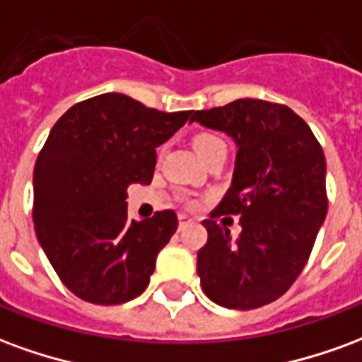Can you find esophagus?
Listing matches in <instances>:
<instances>
[{"label": "esophagus", "mask_w": 362, "mask_h": 362, "mask_svg": "<svg viewBox=\"0 0 362 362\" xmlns=\"http://www.w3.org/2000/svg\"><path fill=\"white\" fill-rule=\"evenodd\" d=\"M189 217H186V215H180V217H178V228H184L186 227V225H189Z\"/></svg>", "instance_id": "esophagus-1"}]
</instances>
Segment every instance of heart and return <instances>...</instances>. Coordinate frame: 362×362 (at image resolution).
<instances>
[{"mask_svg": "<svg viewBox=\"0 0 362 362\" xmlns=\"http://www.w3.org/2000/svg\"><path fill=\"white\" fill-rule=\"evenodd\" d=\"M219 147H225V149H227V145H225V141L221 139L219 135L199 134L194 137V151H196L199 158L205 157L207 153H211L213 149H219Z\"/></svg>", "mask_w": 362, "mask_h": 362, "instance_id": "heart-1", "label": "heart"}]
</instances>
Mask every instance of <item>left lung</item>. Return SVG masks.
I'll return each instance as SVG.
<instances>
[{
	"label": "left lung",
	"instance_id": "8db88e82",
	"mask_svg": "<svg viewBox=\"0 0 362 362\" xmlns=\"http://www.w3.org/2000/svg\"><path fill=\"white\" fill-rule=\"evenodd\" d=\"M189 122L227 134L235 173L197 252V275L213 303L252 310L277 300L308 262L327 211L326 158L316 137L288 106L240 98L192 112ZM243 214L233 239L213 216Z\"/></svg>",
	"mask_w": 362,
	"mask_h": 362
}]
</instances>
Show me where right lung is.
Instances as JSON below:
<instances>
[{
    "label": "right lung",
    "mask_w": 362,
    "mask_h": 362,
    "mask_svg": "<svg viewBox=\"0 0 362 362\" xmlns=\"http://www.w3.org/2000/svg\"><path fill=\"white\" fill-rule=\"evenodd\" d=\"M189 116L106 93L71 106L52 127L33 174V219L52 267L83 300L122 304L149 285L178 219L158 211L129 221L126 189L151 184L155 149Z\"/></svg>",
    "instance_id": "right-lung-1"
}]
</instances>
